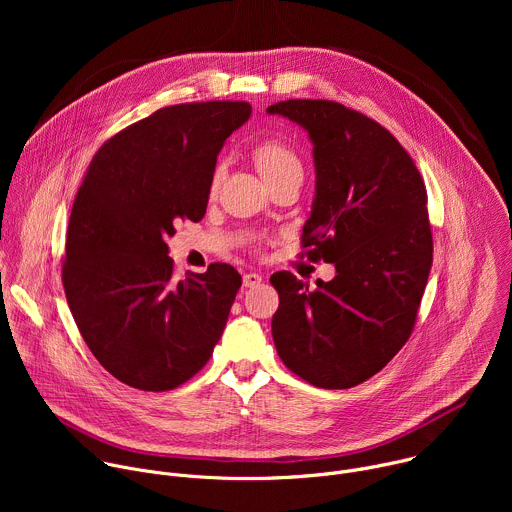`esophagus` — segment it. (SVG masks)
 I'll return each instance as SVG.
<instances>
[{"label": "esophagus", "instance_id": "obj_1", "mask_svg": "<svg viewBox=\"0 0 512 512\" xmlns=\"http://www.w3.org/2000/svg\"><path fill=\"white\" fill-rule=\"evenodd\" d=\"M263 281V277L259 273H245L243 275V287H255Z\"/></svg>", "mask_w": 512, "mask_h": 512}]
</instances>
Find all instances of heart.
Listing matches in <instances>:
<instances>
[{
	"label": "heart",
	"mask_w": 512,
	"mask_h": 512,
	"mask_svg": "<svg viewBox=\"0 0 512 512\" xmlns=\"http://www.w3.org/2000/svg\"><path fill=\"white\" fill-rule=\"evenodd\" d=\"M251 158L267 184H273L291 174H304L300 156L281 139L267 137L257 141L251 148ZM218 184H221V170H216L210 178V188H208L210 196L216 194Z\"/></svg>",
	"instance_id": "1"
}]
</instances>
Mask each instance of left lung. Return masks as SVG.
<instances>
[{
	"label": "left lung",
	"mask_w": 512,
	"mask_h": 512,
	"mask_svg": "<svg viewBox=\"0 0 512 512\" xmlns=\"http://www.w3.org/2000/svg\"><path fill=\"white\" fill-rule=\"evenodd\" d=\"M267 111L314 143L316 198L302 247L336 267L316 289L289 271L271 275L273 342L310 385L350 389L377 375L415 326L433 255L425 184L391 131L342 103L289 99Z\"/></svg>",
	"instance_id": "8db88e82"
}]
</instances>
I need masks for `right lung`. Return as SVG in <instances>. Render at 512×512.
<instances>
[{
	"label": "right lung",
	"instance_id": "add662e5",
	"mask_svg": "<svg viewBox=\"0 0 512 512\" xmlns=\"http://www.w3.org/2000/svg\"><path fill=\"white\" fill-rule=\"evenodd\" d=\"M245 101L158 109L107 139L70 210L62 285L101 367L139 391L192 379L221 338L241 275L227 263L174 281L168 237L206 212L216 156Z\"/></svg>",
	"mask_w": 512,
	"mask_h": 512
}]
</instances>
